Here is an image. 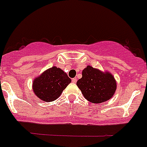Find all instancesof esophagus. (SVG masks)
Listing matches in <instances>:
<instances>
[{"instance_id":"obj_1","label":"esophagus","mask_w":147,"mask_h":147,"mask_svg":"<svg viewBox=\"0 0 147 147\" xmlns=\"http://www.w3.org/2000/svg\"><path fill=\"white\" fill-rule=\"evenodd\" d=\"M71 81H72L73 83H76V82H77V79H76V78H72V79H71Z\"/></svg>"}]
</instances>
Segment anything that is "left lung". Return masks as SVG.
Returning a JSON list of instances; mask_svg holds the SVG:
<instances>
[{
    "label": "left lung",
    "mask_w": 147,
    "mask_h": 147,
    "mask_svg": "<svg viewBox=\"0 0 147 147\" xmlns=\"http://www.w3.org/2000/svg\"><path fill=\"white\" fill-rule=\"evenodd\" d=\"M76 84L84 98L94 104L111 99L117 90V81L111 72L102 71L91 66L84 69L82 78Z\"/></svg>",
    "instance_id": "obj_1"
}]
</instances>
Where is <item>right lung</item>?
Instances as JSON below:
<instances>
[{
    "instance_id": "1",
    "label": "right lung",
    "mask_w": 147,
    "mask_h": 147,
    "mask_svg": "<svg viewBox=\"0 0 147 147\" xmlns=\"http://www.w3.org/2000/svg\"><path fill=\"white\" fill-rule=\"evenodd\" d=\"M71 79L61 69L53 66L36 77L33 81L34 94L44 102H53L58 98Z\"/></svg>"
}]
</instances>
